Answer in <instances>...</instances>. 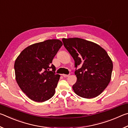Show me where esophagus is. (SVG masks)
Segmentation results:
<instances>
[{"mask_svg":"<svg viewBox=\"0 0 128 128\" xmlns=\"http://www.w3.org/2000/svg\"><path fill=\"white\" fill-rule=\"evenodd\" d=\"M69 74H62V76H63L64 77H69Z\"/></svg>","mask_w":128,"mask_h":128,"instance_id":"1","label":"esophagus"}]
</instances>
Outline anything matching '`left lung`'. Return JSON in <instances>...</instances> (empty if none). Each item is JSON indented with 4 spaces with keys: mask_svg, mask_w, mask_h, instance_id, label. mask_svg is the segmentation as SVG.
<instances>
[{
    "mask_svg": "<svg viewBox=\"0 0 128 128\" xmlns=\"http://www.w3.org/2000/svg\"><path fill=\"white\" fill-rule=\"evenodd\" d=\"M62 40L74 60L77 78L72 87L74 92L84 98L98 96L111 78L113 63L107 52L99 45L84 39L62 38Z\"/></svg>",
    "mask_w": 128,
    "mask_h": 128,
    "instance_id": "1",
    "label": "left lung"
}]
</instances>
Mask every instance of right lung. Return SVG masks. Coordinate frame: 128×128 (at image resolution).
Returning <instances> with one entry per match:
<instances>
[{
  "label": "right lung",
  "mask_w": 128,
  "mask_h": 128,
  "mask_svg": "<svg viewBox=\"0 0 128 128\" xmlns=\"http://www.w3.org/2000/svg\"><path fill=\"white\" fill-rule=\"evenodd\" d=\"M62 43L49 40L32 44L21 52L15 60L17 83L32 100L43 102L55 94L60 76L52 63Z\"/></svg>",
  "instance_id": "1"
}]
</instances>
